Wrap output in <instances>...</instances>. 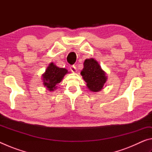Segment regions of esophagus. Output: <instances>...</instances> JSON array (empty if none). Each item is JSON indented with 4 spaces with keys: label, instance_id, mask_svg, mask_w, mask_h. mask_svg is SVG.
Instances as JSON below:
<instances>
[{
    "label": "esophagus",
    "instance_id": "34e87169",
    "mask_svg": "<svg viewBox=\"0 0 152 152\" xmlns=\"http://www.w3.org/2000/svg\"><path fill=\"white\" fill-rule=\"evenodd\" d=\"M70 69L71 72H76V67L75 66H71Z\"/></svg>",
    "mask_w": 152,
    "mask_h": 152
}]
</instances>
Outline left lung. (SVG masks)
<instances>
[{
	"label": "left lung",
	"mask_w": 152,
	"mask_h": 152,
	"mask_svg": "<svg viewBox=\"0 0 152 152\" xmlns=\"http://www.w3.org/2000/svg\"><path fill=\"white\" fill-rule=\"evenodd\" d=\"M81 75L86 82V86L91 91L99 92L103 88L107 82V76L101 66L93 58L86 59L84 62V68Z\"/></svg>",
	"instance_id": "obj_1"
}]
</instances>
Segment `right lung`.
<instances>
[{
  "mask_svg": "<svg viewBox=\"0 0 152 152\" xmlns=\"http://www.w3.org/2000/svg\"><path fill=\"white\" fill-rule=\"evenodd\" d=\"M68 73L65 68H61L56 66L53 63L49 64L45 73L42 75L43 85L48 91H53L56 89V85L62 80L64 76Z\"/></svg>",
  "mask_w": 152,
  "mask_h": 152,
  "instance_id": "add662e5",
  "label": "right lung"
}]
</instances>
